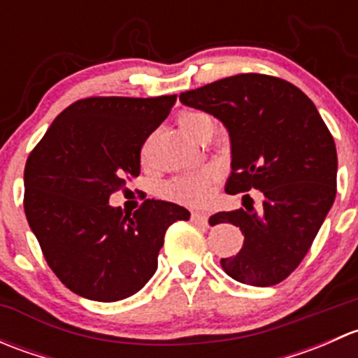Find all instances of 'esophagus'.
Segmentation results:
<instances>
[{"instance_id":"esophagus-1","label":"esophagus","mask_w":358,"mask_h":358,"mask_svg":"<svg viewBox=\"0 0 358 358\" xmlns=\"http://www.w3.org/2000/svg\"><path fill=\"white\" fill-rule=\"evenodd\" d=\"M192 222L196 223H208V215L201 211H194L192 213Z\"/></svg>"}]
</instances>
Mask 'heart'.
<instances>
[{"label": "heart", "instance_id": "heart-1", "mask_svg": "<svg viewBox=\"0 0 358 358\" xmlns=\"http://www.w3.org/2000/svg\"><path fill=\"white\" fill-rule=\"evenodd\" d=\"M206 121H213V119L209 115L202 114V112H183L178 117V124L182 131L185 135L192 136V138H196L201 124ZM220 175H222V169H220L218 164H206L199 169L182 173V175L169 178L168 182L162 183L161 194L166 199L180 202V204H202V202L208 201L211 183Z\"/></svg>", "mask_w": 358, "mask_h": 358}]
</instances>
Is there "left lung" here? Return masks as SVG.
Returning a JSON list of instances; mask_svg holds the SVG:
<instances>
[{
	"mask_svg": "<svg viewBox=\"0 0 358 358\" xmlns=\"http://www.w3.org/2000/svg\"><path fill=\"white\" fill-rule=\"evenodd\" d=\"M211 114L230 136L227 194L243 208L216 213L211 225L232 223L244 244L222 268L237 282L268 287L301 263L336 197L338 156L333 135L312 100L284 79L237 74L180 95ZM259 190V202L249 189Z\"/></svg>",
	"mask_w": 358,
	"mask_h": 358,
	"instance_id": "1",
	"label": "left lung"
}]
</instances>
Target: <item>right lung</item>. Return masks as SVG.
<instances>
[{
	"mask_svg": "<svg viewBox=\"0 0 358 358\" xmlns=\"http://www.w3.org/2000/svg\"><path fill=\"white\" fill-rule=\"evenodd\" d=\"M176 95L92 96L60 112L25 162L24 209L46 263L93 301H119L145 286L171 223L190 213L147 199L135 213L109 204L140 175V150Z\"/></svg>",
	"mask_w": 358,
	"mask_h": 358,
	"instance_id": "right-lung-1",
	"label": "right lung"
}]
</instances>
